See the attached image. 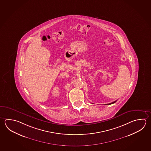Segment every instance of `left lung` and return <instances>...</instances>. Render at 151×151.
I'll use <instances>...</instances> for the list:
<instances>
[{"label": "left lung", "mask_w": 151, "mask_h": 151, "mask_svg": "<svg viewBox=\"0 0 151 151\" xmlns=\"http://www.w3.org/2000/svg\"><path fill=\"white\" fill-rule=\"evenodd\" d=\"M116 101H113V102H112V103H109V104H107V105L112 104H114V103H115Z\"/></svg>", "instance_id": "obj_1"}]
</instances>
